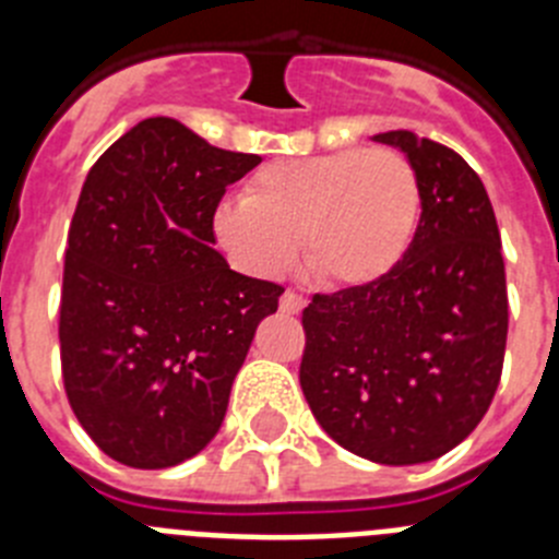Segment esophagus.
Listing matches in <instances>:
<instances>
[{
    "label": "esophagus",
    "mask_w": 559,
    "mask_h": 559,
    "mask_svg": "<svg viewBox=\"0 0 559 559\" xmlns=\"http://www.w3.org/2000/svg\"><path fill=\"white\" fill-rule=\"evenodd\" d=\"M305 308V299L299 294H294V290H285L283 299H280V310L283 313H302Z\"/></svg>",
    "instance_id": "esophagus-1"
}]
</instances>
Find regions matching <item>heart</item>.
Instances as JSON below:
<instances>
[{
  "mask_svg": "<svg viewBox=\"0 0 559 559\" xmlns=\"http://www.w3.org/2000/svg\"><path fill=\"white\" fill-rule=\"evenodd\" d=\"M423 215L412 162L392 147L265 162L243 199L215 210V235L257 276L283 274L302 243L305 263L328 288H367L408 254Z\"/></svg>",
  "mask_w": 559,
  "mask_h": 559,
  "instance_id": "obj_1",
  "label": "heart"
}]
</instances>
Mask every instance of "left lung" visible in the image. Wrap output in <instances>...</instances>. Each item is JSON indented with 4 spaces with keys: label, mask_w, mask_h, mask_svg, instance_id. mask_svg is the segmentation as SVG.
I'll return each instance as SVG.
<instances>
[{
    "label": "left lung",
    "mask_w": 559,
    "mask_h": 559,
    "mask_svg": "<svg viewBox=\"0 0 559 559\" xmlns=\"http://www.w3.org/2000/svg\"><path fill=\"white\" fill-rule=\"evenodd\" d=\"M374 142L417 170V235L380 283L313 296L299 383L341 448L378 464H423L471 437L496 397L510 324L501 235L481 179L456 151L412 131Z\"/></svg>",
    "instance_id": "left-lung-1"
}]
</instances>
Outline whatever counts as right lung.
I'll use <instances>...</instances> for the list:
<instances>
[{"label": "right lung", "instance_id": "1", "mask_svg": "<svg viewBox=\"0 0 559 559\" xmlns=\"http://www.w3.org/2000/svg\"><path fill=\"white\" fill-rule=\"evenodd\" d=\"M260 162L151 117L83 181L63 260L61 369L78 423L114 462L173 467L224 423L257 324L285 290L212 249L226 187Z\"/></svg>", "mask_w": 559, "mask_h": 559}]
</instances>
